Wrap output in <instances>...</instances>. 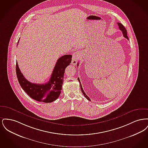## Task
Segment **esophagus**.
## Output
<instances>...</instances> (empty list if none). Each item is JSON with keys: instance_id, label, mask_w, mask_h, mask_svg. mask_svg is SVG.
Here are the masks:
<instances>
[{"instance_id": "esophagus-1", "label": "esophagus", "mask_w": 148, "mask_h": 148, "mask_svg": "<svg viewBox=\"0 0 148 148\" xmlns=\"http://www.w3.org/2000/svg\"><path fill=\"white\" fill-rule=\"evenodd\" d=\"M80 53H79V51L74 52L73 54L71 64L73 65H76V64L77 63L78 60L80 59Z\"/></svg>"}]
</instances>
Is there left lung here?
<instances>
[{"label": "left lung", "instance_id": "8db88e82", "mask_svg": "<svg viewBox=\"0 0 148 148\" xmlns=\"http://www.w3.org/2000/svg\"><path fill=\"white\" fill-rule=\"evenodd\" d=\"M118 26H119V28L120 30L122 32L123 34V36H124L125 38H127V39H128V40H129V38H128V37H127V31L125 28V27H124V25H122L120 23H118ZM78 64H79V63H77V65H78ZM77 80H78V81L79 82L80 86V88H81V90H82V92H83V94H84L85 97L88 100H90V99H89V98L87 96V95H86V94L85 93L84 91V90H83V88H82V86L81 83H80V79H79V77H77Z\"/></svg>", "mask_w": 148, "mask_h": 148}]
</instances>
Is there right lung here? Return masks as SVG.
Returning <instances> with one entry per match:
<instances>
[{"instance_id": "right-lung-1", "label": "right lung", "mask_w": 148, "mask_h": 148, "mask_svg": "<svg viewBox=\"0 0 148 148\" xmlns=\"http://www.w3.org/2000/svg\"><path fill=\"white\" fill-rule=\"evenodd\" d=\"M71 55H64L59 58L49 81L45 84L29 82L23 76L16 62V76L22 89L30 97L36 101L44 103L55 101L61 93L65 69L71 63Z\"/></svg>"}]
</instances>
